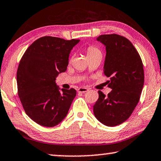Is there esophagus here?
Instances as JSON below:
<instances>
[{
	"instance_id": "obj_1",
	"label": "esophagus",
	"mask_w": 161,
	"mask_h": 161,
	"mask_svg": "<svg viewBox=\"0 0 161 161\" xmlns=\"http://www.w3.org/2000/svg\"><path fill=\"white\" fill-rule=\"evenodd\" d=\"M77 90H78V92L85 93V92H87L89 90V89L86 88V87H80Z\"/></svg>"
}]
</instances>
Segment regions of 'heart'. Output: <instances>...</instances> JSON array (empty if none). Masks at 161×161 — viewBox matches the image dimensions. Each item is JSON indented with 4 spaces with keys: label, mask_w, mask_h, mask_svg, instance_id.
<instances>
[{
    "label": "heart",
    "mask_w": 161,
    "mask_h": 161,
    "mask_svg": "<svg viewBox=\"0 0 161 161\" xmlns=\"http://www.w3.org/2000/svg\"><path fill=\"white\" fill-rule=\"evenodd\" d=\"M98 52H100V51H99L98 48L93 47H89L87 48V50H86V54H87V57H90V56L95 54V53H98Z\"/></svg>",
    "instance_id": "1"
}]
</instances>
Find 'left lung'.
Wrapping results in <instances>:
<instances>
[{
  "instance_id": "1",
  "label": "left lung",
  "mask_w": 161,
  "mask_h": 161,
  "mask_svg": "<svg viewBox=\"0 0 161 161\" xmlns=\"http://www.w3.org/2000/svg\"><path fill=\"white\" fill-rule=\"evenodd\" d=\"M106 48L103 71L110 76L112 90L105 96L98 91L93 106L94 116L103 125L114 127L131 115L144 85L143 65L138 52L130 41L117 34H104L97 38Z\"/></svg>"
}]
</instances>
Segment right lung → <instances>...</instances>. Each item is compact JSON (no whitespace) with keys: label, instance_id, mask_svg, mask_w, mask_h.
<instances>
[{"label":"right lung","instance_id":"1","mask_svg":"<svg viewBox=\"0 0 161 161\" xmlns=\"http://www.w3.org/2000/svg\"><path fill=\"white\" fill-rule=\"evenodd\" d=\"M79 39L44 36L25 51L17 70L18 94L25 113L40 125L53 127L67 117L75 89H60L56 78L64 72Z\"/></svg>","mask_w":161,"mask_h":161}]
</instances>
